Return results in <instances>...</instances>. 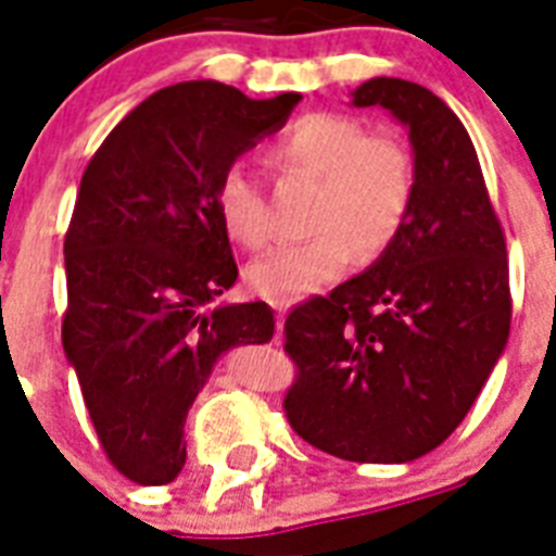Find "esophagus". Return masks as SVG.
I'll list each match as a JSON object with an SVG mask.
<instances>
[{"label":"esophagus","instance_id":"1","mask_svg":"<svg viewBox=\"0 0 556 556\" xmlns=\"http://www.w3.org/2000/svg\"><path fill=\"white\" fill-rule=\"evenodd\" d=\"M277 308V329L282 331V323H286V314H288V303H274Z\"/></svg>","mask_w":556,"mask_h":556}]
</instances>
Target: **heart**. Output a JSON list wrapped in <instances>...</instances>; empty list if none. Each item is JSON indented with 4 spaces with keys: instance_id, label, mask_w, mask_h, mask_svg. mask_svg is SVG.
I'll use <instances>...</instances> for the list:
<instances>
[{
    "instance_id": "1",
    "label": "heart",
    "mask_w": 556,
    "mask_h": 556,
    "mask_svg": "<svg viewBox=\"0 0 556 556\" xmlns=\"http://www.w3.org/2000/svg\"><path fill=\"white\" fill-rule=\"evenodd\" d=\"M270 161L317 178L305 242L279 244L248 265V288L270 303H294L343 277L355 260H378L404 230L415 201L413 152L369 135L340 112H308L270 143ZM218 222L236 244L256 251L270 225L262 187L244 164H227L213 190Z\"/></svg>"
}]
</instances>
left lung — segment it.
Wrapping results in <instances>:
<instances>
[{
    "label": "left lung",
    "instance_id": "1",
    "mask_svg": "<svg viewBox=\"0 0 556 556\" xmlns=\"http://www.w3.org/2000/svg\"><path fill=\"white\" fill-rule=\"evenodd\" d=\"M352 103L383 106L409 129L415 201L375 265L288 314L296 380L282 406L323 453L401 465L456 430L505 352L508 251L473 141L444 100L375 77Z\"/></svg>",
    "mask_w": 556,
    "mask_h": 556
}]
</instances>
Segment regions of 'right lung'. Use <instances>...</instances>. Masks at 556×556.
Here are the masks:
<instances>
[{"label": "right lung", "mask_w": 556, "mask_h": 556, "mask_svg": "<svg viewBox=\"0 0 556 556\" xmlns=\"http://www.w3.org/2000/svg\"><path fill=\"white\" fill-rule=\"evenodd\" d=\"M300 100H251L216 80L167 86L83 173L65 233L63 349L109 462L132 482L181 473L187 409L218 357L274 338L265 303L213 305L239 277L213 190Z\"/></svg>", "instance_id": "obj_1"}]
</instances>
